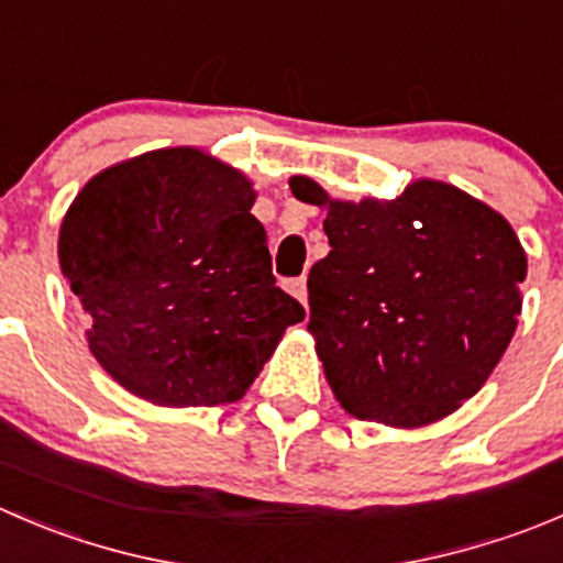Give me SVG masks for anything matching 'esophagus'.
I'll return each mask as SVG.
<instances>
[{
    "label": "esophagus",
    "mask_w": 563,
    "mask_h": 563,
    "mask_svg": "<svg viewBox=\"0 0 563 563\" xmlns=\"http://www.w3.org/2000/svg\"><path fill=\"white\" fill-rule=\"evenodd\" d=\"M288 291H291L299 302L308 305V280H305V277H294V280H288Z\"/></svg>",
    "instance_id": "1"
}]
</instances>
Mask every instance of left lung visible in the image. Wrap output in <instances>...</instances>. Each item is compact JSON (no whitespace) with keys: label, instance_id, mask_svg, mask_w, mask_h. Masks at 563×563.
<instances>
[{"label":"left lung","instance_id":"left-lung-1","mask_svg":"<svg viewBox=\"0 0 563 563\" xmlns=\"http://www.w3.org/2000/svg\"><path fill=\"white\" fill-rule=\"evenodd\" d=\"M291 192L327 206L308 330L346 412L423 427L476 396L522 305L528 264L509 222L440 181L409 184L393 203L330 200L305 176Z\"/></svg>","mask_w":563,"mask_h":563}]
</instances>
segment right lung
Instances as JSON below:
<instances>
[{
    "label": "right lung",
    "mask_w": 563,
    "mask_h": 563,
    "mask_svg": "<svg viewBox=\"0 0 563 563\" xmlns=\"http://www.w3.org/2000/svg\"><path fill=\"white\" fill-rule=\"evenodd\" d=\"M242 173L167 148L98 173L59 228V266L98 363L162 407L239 401L305 308L272 275Z\"/></svg>",
    "instance_id": "1"
}]
</instances>
